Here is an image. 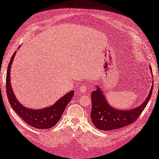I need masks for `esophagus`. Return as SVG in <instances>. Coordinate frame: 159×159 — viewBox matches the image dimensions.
I'll list each match as a JSON object with an SVG mask.
<instances>
[{
	"mask_svg": "<svg viewBox=\"0 0 159 159\" xmlns=\"http://www.w3.org/2000/svg\"><path fill=\"white\" fill-rule=\"evenodd\" d=\"M87 88H88L87 84H83L82 85H81L80 88V92H81V93L85 92V91H86V89H87Z\"/></svg>",
	"mask_w": 159,
	"mask_h": 159,
	"instance_id": "34e87169",
	"label": "esophagus"
}]
</instances>
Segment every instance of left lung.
<instances>
[{
    "label": "left lung",
    "mask_w": 159,
    "mask_h": 159,
    "mask_svg": "<svg viewBox=\"0 0 159 159\" xmlns=\"http://www.w3.org/2000/svg\"><path fill=\"white\" fill-rule=\"evenodd\" d=\"M150 70L152 72L151 66ZM152 89L153 84L147 99L138 108L130 110H120L111 108L103 94L102 90L97 86L91 95L92 106L90 116L94 126L102 130H111L119 129L134 122L147 105Z\"/></svg>",
    "instance_id": "8db88e82"
}]
</instances>
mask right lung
I'll return each instance as SVG.
<instances>
[{
  "instance_id": "add662e5",
  "label": "right lung",
  "mask_w": 159,
  "mask_h": 159,
  "mask_svg": "<svg viewBox=\"0 0 159 159\" xmlns=\"http://www.w3.org/2000/svg\"><path fill=\"white\" fill-rule=\"evenodd\" d=\"M15 53L16 52L12 55L8 63L6 78V92L12 108L29 126L39 129H46L54 126L61 119L67 105L74 96V92H68L57 101L55 104L48 108L39 110L25 108L17 100L11 85V67Z\"/></svg>"
}]
</instances>
